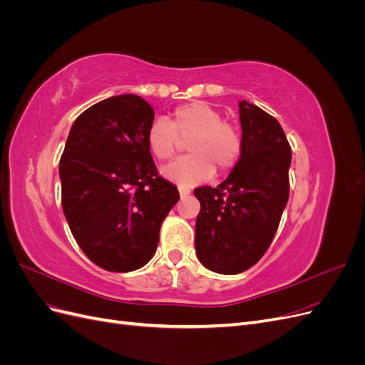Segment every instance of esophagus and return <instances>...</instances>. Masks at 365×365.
<instances>
[{
  "label": "esophagus",
  "mask_w": 365,
  "mask_h": 365,
  "mask_svg": "<svg viewBox=\"0 0 365 365\" xmlns=\"http://www.w3.org/2000/svg\"><path fill=\"white\" fill-rule=\"evenodd\" d=\"M189 193H190V190H187V189H180V195H181V197L187 196Z\"/></svg>",
  "instance_id": "1"
}]
</instances>
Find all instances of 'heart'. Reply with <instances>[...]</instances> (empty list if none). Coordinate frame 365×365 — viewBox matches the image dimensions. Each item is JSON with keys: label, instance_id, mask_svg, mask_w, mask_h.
Masks as SVG:
<instances>
[{"label": "heart", "instance_id": "1", "mask_svg": "<svg viewBox=\"0 0 365 365\" xmlns=\"http://www.w3.org/2000/svg\"><path fill=\"white\" fill-rule=\"evenodd\" d=\"M182 140L190 153L163 169V175L180 187H193L212 178L215 169L220 175L233 170L242 155L244 141L231 121L222 120L219 109L207 102H190L176 106L170 121L153 120L148 129V148L160 161L170 160Z\"/></svg>", "mask_w": 365, "mask_h": 365}]
</instances>
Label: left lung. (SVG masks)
Listing matches in <instances>:
<instances>
[{
  "mask_svg": "<svg viewBox=\"0 0 365 365\" xmlns=\"http://www.w3.org/2000/svg\"><path fill=\"white\" fill-rule=\"evenodd\" d=\"M244 149L217 187H197L201 202L195 247L204 267L239 274L256 264L275 236L289 197L291 146L280 123L245 101L239 102Z\"/></svg>",
  "mask_w": 365,
  "mask_h": 365,
  "instance_id": "1",
  "label": "left lung"
}]
</instances>
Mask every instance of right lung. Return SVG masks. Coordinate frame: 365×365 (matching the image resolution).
Masks as SVG:
<instances>
[{
  "instance_id": "1",
  "label": "right lung",
  "mask_w": 365,
  "mask_h": 365,
  "mask_svg": "<svg viewBox=\"0 0 365 365\" xmlns=\"http://www.w3.org/2000/svg\"><path fill=\"white\" fill-rule=\"evenodd\" d=\"M153 117L140 96L109 97L76 118L62 152L63 215L85 256L106 271L146 264L180 200L148 148Z\"/></svg>"
}]
</instances>
